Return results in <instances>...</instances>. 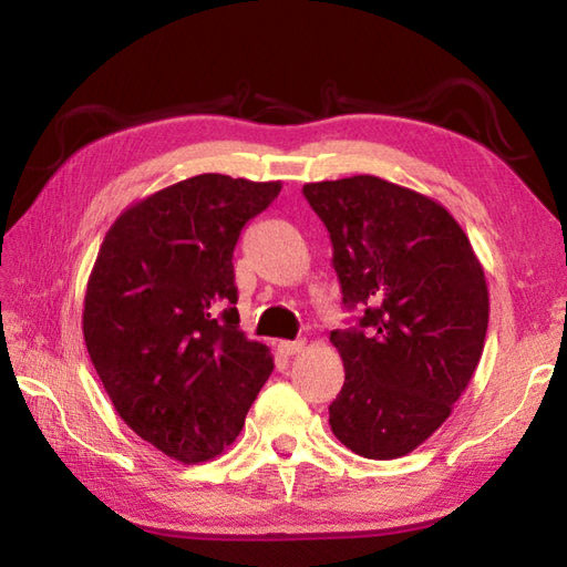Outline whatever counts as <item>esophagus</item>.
Listing matches in <instances>:
<instances>
[{
    "label": "esophagus",
    "instance_id": "1",
    "mask_svg": "<svg viewBox=\"0 0 567 567\" xmlns=\"http://www.w3.org/2000/svg\"><path fill=\"white\" fill-rule=\"evenodd\" d=\"M307 348V341H280L277 343V351H280L282 355H297V353H302Z\"/></svg>",
    "mask_w": 567,
    "mask_h": 567
}]
</instances>
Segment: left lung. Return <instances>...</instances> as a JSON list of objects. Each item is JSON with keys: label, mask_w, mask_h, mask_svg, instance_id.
<instances>
[{"label": "left lung", "mask_w": 567, "mask_h": 567, "mask_svg": "<svg viewBox=\"0 0 567 567\" xmlns=\"http://www.w3.org/2000/svg\"><path fill=\"white\" fill-rule=\"evenodd\" d=\"M327 226L343 307L331 331L346 382L329 406L333 436L392 461L451 416L480 363L489 297L465 231L439 202L372 175L302 187Z\"/></svg>", "instance_id": "1"}]
</instances>
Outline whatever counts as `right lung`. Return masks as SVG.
I'll return each mask as SVG.
<instances>
[{
    "mask_svg": "<svg viewBox=\"0 0 567 567\" xmlns=\"http://www.w3.org/2000/svg\"><path fill=\"white\" fill-rule=\"evenodd\" d=\"M280 183L197 175L128 207L84 295L92 365L126 426L179 463L219 455L272 372L238 329L234 248Z\"/></svg>",
    "mask_w": 567,
    "mask_h": 567,
    "instance_id": "add662e5",
    "label": "right lung"
}]
</instances>
